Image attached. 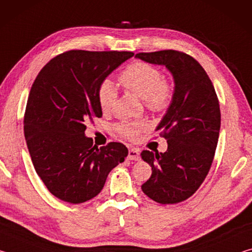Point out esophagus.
<instances>
[{
  "label": "esophagus",
  "mask_w": 252,
  "mask_h": 252,
  "mask_svg": "<svg viewBox=\"0 0 252 252\" xmlns=\"http://www.w3.org/2000/svg\"><path fill=\"white\" fill-rule=\"evenodd\" d=\"M127 159L132 161H138L140 159V153L138 149H130L127 153Z\"/></svg>",
  "instance_id": "34e87169"
}]
</instances>
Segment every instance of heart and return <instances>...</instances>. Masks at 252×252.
Here are the masks:
<instances>
[{
    "instance_id": "1",
    "label": "heart",
    "mask_w": 252,
    "mask_h": 252,
    "mask_svg": "<svg viewBox=\"0 0 252 252\" xmlns=\"http://www.w3.org/2000/svg\"><path fill=\"white\" fill-rule=\"evenodd\" d=\"M120 83L126 90L143 99L144 104L152 112H161L171 104L173 84L163 79L161 71L149 63L138 61L130 64L120 74ZM117 90L110 80H104L97 89L100 108L109 111L117 100ZM146 122H123L117 130L126 139H134L139 131L146 127Z\"/></svg>"
}]
</instances>
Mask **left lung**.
<instances>
[{"instance_id": "obj_1", "label": "left lung", "mask_w": 252, "mask_h": 252, "mask_svg": "<svg viewBox=\"0 0 252 252\" xmlns=\"http://www.w3.org/2000/svg\"><path fill=\"white\" fill-rule=\"evenodd\" d=\"M135 58L164 65L174 81V94L157 131L167 139L165 152H141L152 174L141 189L161 204L190 198L210 170L218 143L221 114L215 88L192 57L174 50L138 53Z\"/></svg>"}]
</instances>
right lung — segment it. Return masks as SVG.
I'll list each match as a JSON object with an SVG mask.
<instances>
[{
  "label": "right lung",
  "instance_id": "add662e5",
  "mask_svg": "<svg viewBox=\"0 0 252 252\" xmlns=\"http://www.w3.org/2000/svg\"><path fill=\"white\" fill-rule=\"evenodd\" d=\"M134 53L72 50L53 58L37 74L24 114V135L34 169L54 197L82 203L103 189L111 170L125 161L120 142L97 148L85 123L101 118L97 89Z\"/></svg>",
  "mask_w": 252,
  "mask_h": 252
}]
</instances>
